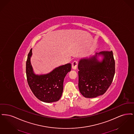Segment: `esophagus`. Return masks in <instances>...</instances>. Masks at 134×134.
<instances>
[{"mask_svg":"<svg viewBox=\"0 0 134 134\" xmlns=\"http://www.w3.org/2000/svg\"><path fill=\"white\" fill-rule=\"evenodd\" d=\"M77 65H78V62L76 61H74L72 64V68L73 70H76L77 67Z\"/></svg>","mask_w":134,"mask_h":134,"instance_id":"1","label":"esophagus"}]
</instances>
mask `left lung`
<instances>
[{
	"mask_svg": "<svg viewBox=\"0 0 134 134\" xmlns=\"http://www.w3.org/2000/svg\"><path fill=\"white\" fill-rule=\"evenodd\" d=\"M100 57L102 58L101 60ZM78 68V87L82 95L86 98L102 96L111 85L115 75L113 51H102L81 59Z\"/></svg>",
	"mask_w": 134,
	"mask_h": 134,
	"instance_id": "left-lung-1",
	"label": "left lung"
}]
</instances>
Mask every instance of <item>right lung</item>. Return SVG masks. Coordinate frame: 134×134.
<instances>
[{
    "mask_svg": "<svg viewBox=\"0 0 134 134\" xmlns=\"http://www.w3.org/2000/svg\"><path fill=\"white\" fill-rule=\"evenodd\" d=\"M32 56L31 49L26 62V74L32 93L43 102L50 103L59 100L63 93L64 78L71 71V64L60 66L49 73L38 75L34 72L31 63Z\"/></svg>",
    "mask_w": 134,
    "mask_h": 134,
    "instance_id": "right-lung-1",
    "label": "right lung"
}]
</instances>
